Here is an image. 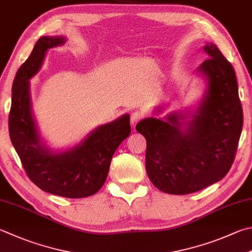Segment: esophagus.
<instances>
[{"label":"esophagus","mask_w":252,"mask_h":252,"mask_svg":"<svg viewBox=\"0 0 252 252\" xmlns=\"http://www.w3.org/2000/svg\"><path fill=\"white\" fill-rule=\"evenodd\" d=\"M142 117H144V114H142L141 112H138V111L132 112L131 113V116H130V124H131V126H136L137 123H138Z\"/></svg>","instance_id":"obj_1"}]
</instances>
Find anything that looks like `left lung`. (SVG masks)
Returning a JSON list of instances; mask_svg holds the SVG:
<instances>
[{"mask_svg": "<svg viewBox=\"0 0 252 252\" xmlns=\"http://www.w3.org/2000/svg\"><path fill=\"white\" fill-rule=\"evenodd\" d=\"M210 56L198 71L207 80V91L192 120L170 114L165 120L149 117L136 125L147 140L146 171L157 189L183 195L218 182L235 160L243 130V107L231 63L212 42Z\"/></svg>", "mask_w": 252, "mask_h": 252, "instance_id": "8db88e82", "label": "left lung"}]
</instances>
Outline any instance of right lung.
Masks as SVG:
<instances>
[{
	"label": "right lung",
	"mask_w": 252,
	"mask_h": 252,
	"mask_svg": "<svg viewBox=\"0 0 252 252\" xmlns=\"http://www.w3.org/2000/svg\"><path fill=\"white\" fill-rule=\"evenodd\" d=\"M63 37H41L17 70L8 115L9 138L31 181L47 193L68 198L91 196L107 178L112 157L130 135L129 115L94 129L79 146L54 154L42 145L32 115L30 79L39 71L46 51L63 45Z\"/></svg>",
	"instance_id": "right-lung-1"
}]
</instances>
